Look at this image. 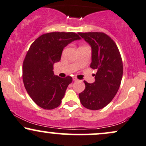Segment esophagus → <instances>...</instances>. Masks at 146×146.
Instances as JSON below:
<instances>
[{
	"mask_svg": "<svg viewBox=\"0 0 146 146\" xmlns=\"http://www.w3.org/2000/svg\"><path fill=\"white\" fill-rule=\"evenodd\" d=\"M73 81H78V80L76 78H75V77H74V78H73Z\"/></svg>",
	"mask_w": 146,
	"mask_h": 146,
	"instance_id": "obj_1",
	"label": "esophagus"
}]
</instances>
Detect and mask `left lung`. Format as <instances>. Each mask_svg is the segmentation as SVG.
<instances>
[{
  "instance_id": "8db88e82",
  "label": "left lung",
  "mask_w": 146,
  "mask_h": 146,
  "mask_svg": "<svg viewBox=\"0 0 146 146\" xmlns=\"http://www.w3.org/2000/svg\"><path fill=\"white\" fill-rule=\"evenodd\" d=\"M90 45V67L97 69L95 81L89 84L79 94L83 106L90 110H100L107 106L117 94L123 75V62L113 40L102 32L78 33Z\"/></svg>"
}]
</instances>
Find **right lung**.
Here are the masks:
<instances>
[{
  "mask_svg": "<svg viewBox=\"0 0 146 146\" xmlns=\"http://www.w3.org/2000/svg\"><path fill=\"white\" fill-rule=\"evenodd\" d=\"M81 38L73 32L44 33L30 46L23 64L25 89L38 106L46 110L60 105L72 78L53 73V64L61 59L64 48Z\"/></svg>",
  "mask_w": 146,
  "mask_h": 146,
  "instance_id": "right-lung-1",
  "label": "right lung"
}]
</instances>
